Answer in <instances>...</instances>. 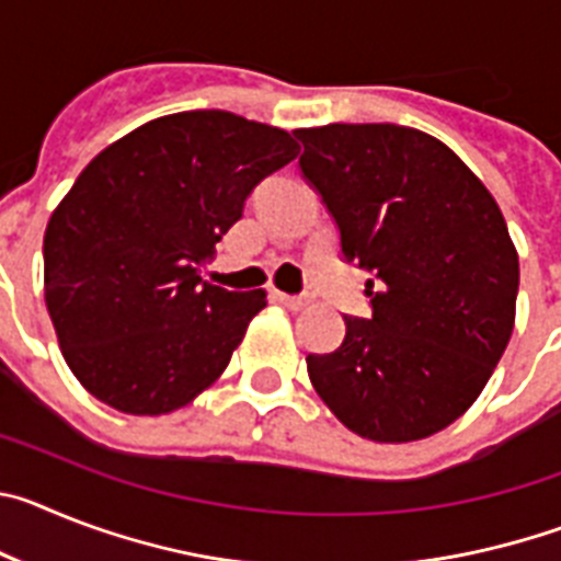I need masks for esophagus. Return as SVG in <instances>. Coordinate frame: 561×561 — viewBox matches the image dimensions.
Instances as JSON below:
<instances>
[{
	"label": "esophagus",
	"mask_w": 561,
	"mask_h": 561,
	"mask_svg": "<svg viewBox=\"0 0 561 561\" xmlns=\"http://www.w3.org/2000/svg\"><path fill=\"white\" fill-rule=\"evenodd\" d=\"M272 300H277V304L280 306H286V309H291V311H300V309H306V306H309V300H306V297H295V295H286V291H272Z\"/></svg>",
	"instance_id": "obj_1"
}]
</instances>
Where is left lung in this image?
<instances>
[{"label": "left lung", "mask_w": 561, "mask_h": 561, "mask_svg": "<svg viewBox=\"0 0 561 561\" xmlns=\"http://www.w3.org/2000/svg\"><path fill=\"white\" fill-rule=\"evenodd\" d=\"M300 168L376 277L370 320L306 356L317 396L359 438L447 430L483 393L517 317L519 257L497 202L453 148L393 123L297 128Z\"/></svg>", "instance_id": "left-lung-1"}]
</instances>
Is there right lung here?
I'll return each mask as SVG.
<instances>
[{
  "instance_id": "right-lung-1",
  "label": "right lung",
  "mask_w": 561,
  "mask_h": 561,
  "mask_svg": "<svg viewBox=\"0 0 561 561\" xmlns=\"http://www.w3.org/2000/svg\"><path fill=\"white\" fill-rule=\"evenodd\" d=\"M297 151L284 128L202 108L142 123L83 168L44 230V304L89 393L165 415L225 374L266 291H227L199 270Z\"/></svg>"
}]
</instances>
